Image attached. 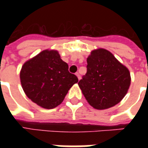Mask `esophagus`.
<instances>
[{"label":"esophagus","instance_id":"obj_1","mask_svg":"<svg viewBox=\"0 0 148 148\" xmlns=\"http://www.w3.org/2000/svg\"><path fill=\"white\" fill-rule=\"evenodd\" d=\"M76 75H77V78H78V80H81V75L79 74L78 72H77V73H76Z\"/></svg>","mask_w":148,"mask_h":148}]
</instances>
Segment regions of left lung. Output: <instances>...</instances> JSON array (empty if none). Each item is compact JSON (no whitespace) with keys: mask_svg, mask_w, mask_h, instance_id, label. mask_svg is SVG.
Instances as JSON below:
<instances>
[{"mask_svg":"<svg viewBox=\"0 0 148 148\" xmlns=\"http://www.w3.org/2000/svg\"><path fill=\"white\" fill-rule=\"evenodd\" d=\"M87 62V73L78 85L90 105L103 110L119 103L131 84L128 69L105 49L93 51Z\"/></svg>","mask_w":148,"mask_h":148,"instance_id":"1","label":"left lung"}]
</instances>
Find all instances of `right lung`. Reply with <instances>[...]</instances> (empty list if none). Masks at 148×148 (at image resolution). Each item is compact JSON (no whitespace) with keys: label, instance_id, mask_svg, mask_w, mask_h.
Segmentation results:
<instances>
[{"label":"right lung","instance_id":"add662e5","mask_svg":"<svg viewBox=\"0 0 148 148\" xmlns=\"http://www.w3.org/2000/svg\"><path fill=\"white\" fill-rule=\"evenodd\" d=\"M21 82L26 95L46 109L62 103L73 84L75 74L70 73L68 64L60 59L57 51H44L27 61L21 68Z\"/></svg>","mask_w":148,"mask_h":148}]
</instances>
